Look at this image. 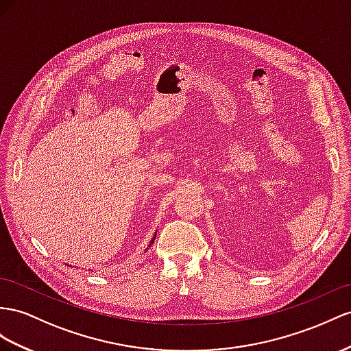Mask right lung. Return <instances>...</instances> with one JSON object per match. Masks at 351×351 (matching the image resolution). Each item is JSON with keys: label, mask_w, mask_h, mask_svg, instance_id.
Instances as JSON below:
<instances>
[{"label": "right lung", "mask_w": 351, "mask_h": 351, "mask_svg": "<svg viewBox=\"0 0 351 351\" xmlns=\"http://www.w3.org/2000/svg\"><path fill=\"white\" fill-rule=\"evenodd\" d=\"M154 239H156V236H154V237H152V240H151V243H152V241H154Z\"/></svg>", "instance_id": "add662e5"}]
</instances>
